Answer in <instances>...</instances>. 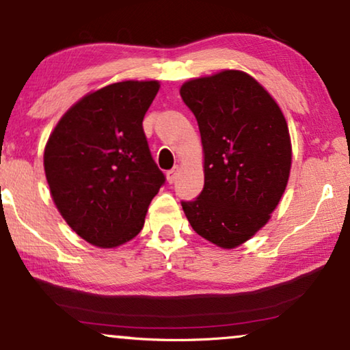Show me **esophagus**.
Masks as SVG:
<instances>
[{
    "instance_id": "34e87169",
    "label": "esophagus",
    "mask_w": 350,
    "mask_h": 350,
    "mask_svg": "<svg viewBox=\"0 0 350 350\" xmlns=\"http://www.w3.org/2000/svg\"><path fill=\"white\" fill-rule=\"evenodd\" d=\"M179 170H180V166H179V165H174V168L170 170L168 173H166V179H168L170 184H173V182L176 180V177H177V173H179Z\"/></svg>"
}]
</instances>
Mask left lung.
Segmentation results:
<instances>
[{"label":"left lung","mask_w":350,"mask_h":350,"mask_svg":"<svg viewBox=\"0 0 350 350\" xmlns=\"http://www.w3.org/2000/svg\"><path fill=\"white\" fill-rule=\"evenodd\" d=\"M180 97L204 150V189L182 208L196 234L236 248L269 221L288 185V124L272 96L241 70L187 81Z\"/></svg>","instance_id":"obj_1"}]
</instances>
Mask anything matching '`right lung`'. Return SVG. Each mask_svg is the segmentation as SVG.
Listing matches in <instances>:
<instances>
[{
  "mask_svg": "<svg viewBox=\"0 0 350 350\" xmlns=\"http://www.w3.org/2000/svg\"><path fill=\"white\" fill-rule=\"evenodd\" d=\"M159 88V81L129 80L88 94L46 142L51 198L67 225L96 247L132 241L165 184L143 130Z\"/></svg>",
  "mask_w": 350,
  "mask_h": 350,
  "instance_id": "1",
  "label": "right lung"
}]
</instances>
